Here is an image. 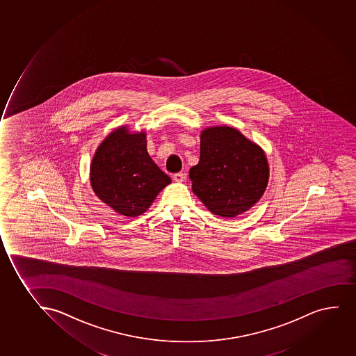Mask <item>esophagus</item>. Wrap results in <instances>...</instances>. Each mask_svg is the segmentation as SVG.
I'll list each match as a JSON object with an SVG mask.
<instances>
[{
  "label": "esophagus",
  "instance_id": "obj_1",
  "mask_svg": "<svg viewBox=\"0 0 356 356\" xmlns=\"http://www.w3.org/2000/svg\"><path fill=\"white\" fill-rule=\"evenodd\" d=\"M184 179L185 173H183V172H178V173L173 175V180L177 181V183H181V181H184Z\"/></svg>",
  "mask_w": 356,
  "mask_h": 356
}]
</instances>
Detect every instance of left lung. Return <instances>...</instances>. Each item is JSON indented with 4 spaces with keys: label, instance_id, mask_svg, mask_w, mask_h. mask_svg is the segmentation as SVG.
Masks as SVG:
<instances>
[{
    "label": "left lung",
    "instance_id": "left-lung-1",
    "mask_svg": "<svg viewBox=\"0 0 356 356\" xmlns=\"http://www.w3.org/2000/svg\"><path fill=\"white\" fill-rule=\"evenodd\" d=\"M193 191L218 216L235 217L255 204L268 181L261 148L230 127L200 135V163L190 170Z\"/></svg>",
    "mask_w": 356,
    "mask_h": 356
}]
</instances>
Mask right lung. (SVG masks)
<instances>
[{
  "mask_svg": "<svg viewBox=\"0 0 356 356\" xmlns=\"http://www.w3.org/2000/svg\"><path fill=\"white\" fill-rule=\"evenodd\" d=\"M146 135L121 127L106 136L95 154L90 180L99 200L123 216L136 217L151 207L171 178L148 156Z\"/></svg>",
  "mask_w": 356,
  "mask_h": 356,
  "instance_id": "1",
  "label": "right lung"
}]
</instances>
